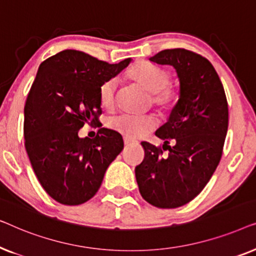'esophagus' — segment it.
I'll return each instance as SVG.
<instances>
[{
	"label": "esophagus",
	"instance_id": "obj_1",
	"mask_svg": "<svg viewBox=\"0 0 256 256\" xmlns=\"http://www.w3.org/2000/svg\"><path fill=\"white\" fill-rule=\"evenodd\" d=\"M124 146H130V144H132V143H135L134 140H132V138H124Z\"/></svg>",
	"mask_w": 256,
	"mask_h": 256
}]
</instances>
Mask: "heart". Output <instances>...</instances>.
<instances>
[{
  "mask_svg": "<svg viewBox=\"0 0 256 256\" xmlns=\"http://www.w3.org/2000/svg\"><path fill=\"white\" fill-rule=\"evenodd\" d=\"M127 78L146 92L152 94V102L160 108H171L177 102L180 90L170 85L169 73L162 68L146 62H138L128 70ZM116 82L110 79L104 82L99 88L100 104L106 110L113 108L115 102ZM108 127L112 130L129 138H138L148 134L155 127L156 122L152 116H135V115H118L108 120Z\"/></svg>",
  "mask_w": 256,
  "mask_h": 256,
  "instance_id": "obj_1",
  "label": "heart"
}]
</instances>
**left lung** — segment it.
I'll return each mask as SVG.
<instances>
[{
	"instance_id": "8db88e82",
	"label": "left lung",
	"mask_w": 256,
	"mask_h": 256,
	"mask_svg": "<svg viewBox=\"0 0 256 256\" xmlns=\"http://www.w3.org/2000/svg\"><path fill=\"white\" fill-rule=\"evenodd\" d=\"M149 60L176 70L180 96L155 132L168 154L142 142L144 160L135 168L136 182L149 204L176 208L197 197L218 166L228 128V104L218 73L200 54L171 48ZM172 138L175 146H168Z\"/></svg>"
}]
</instances>
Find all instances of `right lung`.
<instances>
[{"instance_id": "add662e5", "label": "right lung", "mask_w": 256, "mask_h": 256, "mask_svg": "<svg viewBox=\"0 0 256 256\" xmlns=\"http://www.w3.org/2000/svg\"><path fill=\"white\" fill-rule=\"evenodd\" d=\"M108 64L85 52L64 50L40 65L24 107V140L30 163L46 194L64 205L90 200L110 164L124 149L118 132L100 128L79 138L101 114L99 88L130 64Z\"/></svg>"}]
</instances>
